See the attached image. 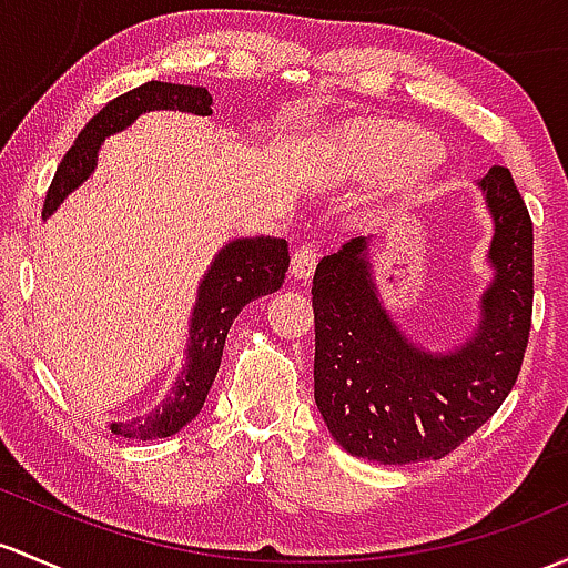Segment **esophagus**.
Masks as SVG:
<instances>
[{
  "instance_id": "obj_1",
  "label": "esophagus",
  "mask_w": 568,
  "mask_h": 568,
  "mask_svg": "<svg viewBox=\"0 0 568 568\" xmlns=\"http://www.w3.org/2000/svg\"><path fill=\"white\" fill-rule=\"evenodd\" d=\"M315 264H318V247L313 242H302L291 258V274L296 280H307L315 272Z\"/></svg>"
}]
</instances>
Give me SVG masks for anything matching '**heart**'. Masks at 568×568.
<instances>
[{"label":"heart","instance_id":"heart-1","mask_svg":"<svg viewBox=\"0 0 568 568\" xmlns=\"http://www.w3.org/2000/svg\"><path fill=\"white\" fill-rule=\"evenodd\" d=\"M438 141L403 122H364L343 139V158L356 176L422 174L435 163Z\"/></svg>","mask_w":568,"mask_h":568}]
</instances>
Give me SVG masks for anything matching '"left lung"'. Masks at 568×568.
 <instances>
[{
  "label": "left lung",
  "instance_id": "1",
  "mask_svg": "<svg viewBox=\"0 0 568 568\" xmlns=\"http://www.w3.org/2000/svg\"><path fill=\"white\" fill-rule=\"evenodd\" d=\"M495 234L474 334L449 354L410 343L369 266V236L321 258L313 277L315 405L348 455L384 465L440 459L500 408L520 375L534 313V223L509 169L479 179Z\"/></svg>",
  "mask_w": 568,
  "mask_h": 568
}]
</instances>
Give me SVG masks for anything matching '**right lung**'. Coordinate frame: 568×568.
<instances>
[{"instance_id":"right-lung-1","label":"right lung","mask_w":568,"mask_h":568,"mask_svg":"<svg viewBox=\"0 0 568 568\" xmlns=\"http://www.w3.org/2000/svg\"><path fill=\"white\" fill-rule=\"evenodd\" d=\"M146 111H184L195 113V116H209L212 94L206 92V87L149 81L105 103L103 111L89 119L87 128L81 130L79 139L59 163L45 195L43 220L51 217L59 204H64V199L92 176L103 141L113 133H122ZM288 264L291 255L285 239L253 236L234 239L225 244L214 255L212 266L206 268L199 285V300H195L193 318H190L187 362H184L176 384L171 386V394H165L163 403L149 410L146 416L113 422L111 433L122 435V438L158 440L190 425L204 408L234 318L242 313L244 304L274 294L285 283Z\"/></svg>"}]
</instances>
